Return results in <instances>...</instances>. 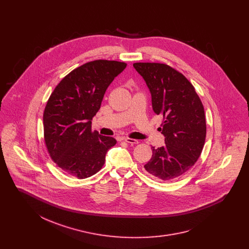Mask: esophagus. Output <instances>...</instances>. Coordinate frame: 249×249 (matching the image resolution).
I'll return each mask as SVG.
<instances>
[{
	"instance_id": "esophagus-1",
	"label": "esophagus",
	"mask_w": 249,
	"mask_h": 249,
	"mask_svg": "<svg viewBox=\"0 0 249 249\" xmlns=\"http://www.w3.org/2000/svg\"><path fill=\"white\" fill-rule=\"evenodd\" d=\"M123 140H124L125 142H129V143H133V144H135V143H138V142H139L138 140H136V139H132V138H123Z\"/></svg>"
}]
</instances>
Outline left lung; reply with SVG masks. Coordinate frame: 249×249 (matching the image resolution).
<instances>
[{"label": "left lung", "mask_w": 249, "mask_h": 249, "mask_svg": "<svg viewBox=\"0 0 249 249\" xmlns=\"http://www.w3.org/2000/svg\"><path fill=\"white\" fill-rule=\"evenodd\" d=\"M133 67L150 91L155 114L163 116L165 145L152 147L145 170L159 179L171 180L188 172L204 145V109L194 87L179 71L163 63L137 62Z\"/></svg>", "instance_id": "1"}]
</instances>
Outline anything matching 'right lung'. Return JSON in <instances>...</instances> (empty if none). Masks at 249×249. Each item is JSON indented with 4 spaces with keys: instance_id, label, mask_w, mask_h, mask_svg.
I'll use <instances>...</instances> for the list:
<instances>
[{
    "instance_id": "add662e5",
    "label": "right lung",
    "mask_w": 249,
    "mask_h": 249,
    "mask_svg": "<svg viewBox=\"0 0 249 249\" xmlns=\"http://www.w3.org/2000/svg\"><path fill=\"white\" fill-rule=\"evenodd\" d=\"M125 62L99 59L72 70L55 88L44 112L45 142L55 163L72 177L89 178L105 164L113 137L91 130L105 93Z\"/></svg>"
}]
</instances>
